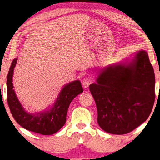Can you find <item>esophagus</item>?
I'll return each instance as SVG.
<instances>
[{
  "instance_id": "34e87169",
  "label": "esophagus",
  "mask_w": 160,
  "mask_h": 160,
  "mask_svg": "<svg viewBox=\"0 0 160 160\" xmlns=\"http://www.w3.org/2000/svg\"><path fill=\"white\" fill-rule=\"evenodd\" d=\"M91 79L88 77H85L82 81V86L84 88H86L88 87V86L91 84Z\"/></svg>"
}]
</instances>
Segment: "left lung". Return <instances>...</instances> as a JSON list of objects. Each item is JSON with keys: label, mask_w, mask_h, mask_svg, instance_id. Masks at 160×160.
Returning <instances> with one entry per match:
<instances>
[{"label": "left lung", "mask_w": 160, "mask_h": 160, "mask_svg": "<svg viewBox=\"0 0 160 160\" xmlns=\"http://www.w3.org/2000/svg\"><path fill=\"white\" fill-rule=\"evenodd\" d=\"M155 77L148 54L140 50L129 62L102 70L89 86L99 126L111 134L132 131L148 118L155 99Z\"/></svg>", "instance_id": "1"}]
</instances>
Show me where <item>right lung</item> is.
Instances as JSON below:
<instances>
[{"mask_svg": "<svg viewBox=\"0 0 160 160\" xmlns=\"http://www.w3.org/2000/svg\"><path fill=\"white\" fill-rule=\"evenodd\" d=\"M16 63L17 59H14L7 77L8 104L12 116L15 121L26 130L44 135L54 134L66 122L67 111L71 102L83 92L82 83L80 81L76 80L65 85L50 110L30 114L22 106L13 89L12 75Z\"/></svg>", "mask_w": 160, "mask_h": 160, "instance_id": "1", "label": "right lung"}]
</instances>
